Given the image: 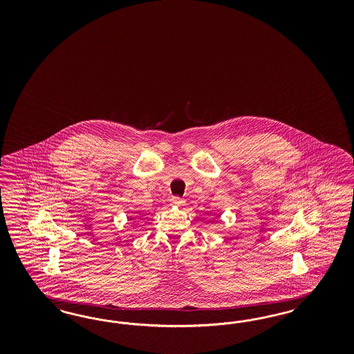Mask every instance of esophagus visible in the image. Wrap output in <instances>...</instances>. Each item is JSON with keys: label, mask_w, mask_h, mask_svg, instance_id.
Wrapping results in <instances>:
<instances>
[{"label": "esophagus", "mask_w": 354, "mask_h": 354, "mask_svg": "<svg viewBox=\"0 0 354 354\" xmlns=\"http://www.w3.org/2000/svg\"><path fill=\"white\" fill-rule=\"evenodd\" d=\"M170 203H171L172 206H184L185 205V201L180 198V197H171V200H170Z\"/></svg>", "instance_id": "obj_1"}]
</instances>
